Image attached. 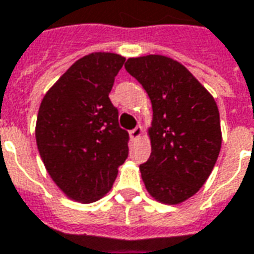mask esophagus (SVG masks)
Returning <instances> with one entry per match:
<instances>
[{"instance_id": "esophagus-1", "label": "esophagus", "mask_w": 254, "mask_h": 254, "mask_svg": "<svg viewBox=\"0 0 254 254\" xmlns=\"http://www.w3.org/2000/svg\"><path fill=\"white\" fill-rule=\"evenodd\" d=\"M141 134H143V127L139 125V127H136L133 130H130L129 133V136H130V139L132 140H137L141 137Z\"/></svg>"}]
</instances>
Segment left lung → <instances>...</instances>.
Returning <instances> with one entry per match:
<instances>
[{"label":"left lung","instance_id":"left-lung-1","mask_svg":"<svg viewBox=\"0 0 254 254\" xmlns=\"http://www.w3.org/2000/svg\"><path fill=\"white\" fill-rule=\"evenodd\" d=\"M125 68L144 88L152 106L151 155L140 165L145 189L161 203H182L199 191L219 157L217 104L184 65L170 58H130Z\"/></svg>","mask_w":254,"mask_h":254}]
</instances>
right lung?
<instances>
[{
  "label": "right lung",
  "instance_id": "1",
  "mask_svg": "<svg viewBox=\"0 0 254 254\" xmlns=\"http://www.w3.org/2000/svg\"><path fill=\"white\" fill-rule=\"evenodd\" d=\"M125 63L121 55L93 52L77 60L41 102L35 140L55 184L89 203L109 192L127 158L129 134L120 127L109 93Z\"/></svg>",
  "mask_w": 254,
  "mask_h": 254
}]
</instances>
